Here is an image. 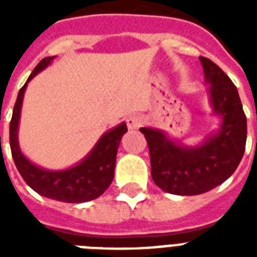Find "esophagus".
<instances>
[{"mask_svg": "<svg viewBox=\"0 0 257 257\" xmlns=\"http://www.w3.org/2000/svg\"><path fill=\"white\" fill-rule=\"evenodd\" d=\"M127 127H128V130H138L143 123V119L140 115H130V117L127 118Z\"/></svg>", "mask_w": 257, "mask_h": 257, "instance_id": "1", "label": "esophagus"}]
</instances>
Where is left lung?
Masks as SVG:
<instances>
[{"mask_svg": "<svg viewBox=\"0 0 257 257\" xmlns=\"http://www.w3.org/2000/svg\"><path fill=\"white\" fill-rule=\"evenodd\" d=\"M215 114L221 117L216 134L201 145L184 147L163 131L142 127L151 154L152 178L157 187L178 196H197L230 178L246 148L247 119L237 87L210 59L199 56Z\"/></svg>", "mask_w": 257, "mask_h": 257, "instance_id": "obj_1", "label": "left lung"}]
</instances>
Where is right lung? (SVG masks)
I'll return each mask as SVG.
<instances>
[{
	"mask_svg": "<svg viewBox=\"0 0 257 257\" xmlns=\"http://www.w3.org/2000/svg\"><path fill=\"white\" fill-rule=\"evenodd\" d=\"M55 56L45 58L32 72L26 85L19 90L10 122V148L18 171L27 184L41 196L67 203H81L97 198L110 185L114 176L115 157L122 136L127 131L126 123L118 124L103 134L87 156L78 165L61 171H50L32 163L22 153L18 142L20 110L27 85L41 70L50 65Z\"/></svg>",
	"mask_w": 257,
	"mask_h": 257,
	"instance_id": "obj_1",
	"label": "right lung"
}]
</instances>
